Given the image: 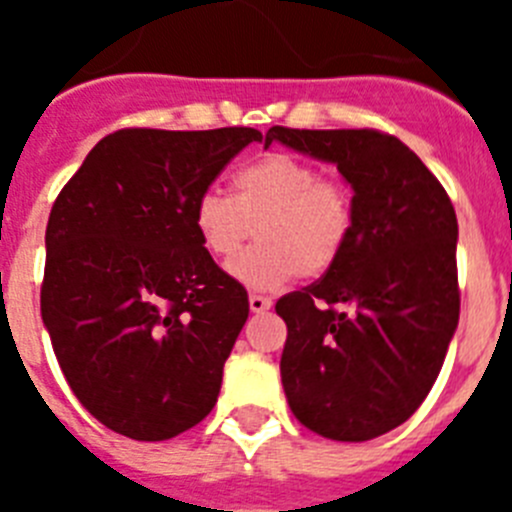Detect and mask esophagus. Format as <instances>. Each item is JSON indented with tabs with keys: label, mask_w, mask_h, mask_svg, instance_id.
I'll return each mask as SVG.
<instances>
[{
	"label": "esophagus",
	"mask_w": 512,
	"mask_h": 512,
	"mask_svg": "<svg viewBox=\"0 0 512 512\" xmlns=\"http://www.w3.org/2000/svg\"><path fill=\"white\" fill-rule=\"evenodd\" d=\"M248 305H251V312H266L271 307V297L251 295L248 297Z\"/></svg>",
	"instance_id": "esophagus-1"
}]
</instances>
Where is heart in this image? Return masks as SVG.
Here are the masks:
<instances>
[{"label":"heart","mask_w":512,"mask_h":512,"mask_svg":"<svg viewBox=\"0 0 512 512\" xmlns=\"http://www.w3.org/2000/svg\"><path fill=\"white\" fill-rule=\"evenodd\" d=\"M235 197L205 189L192 220L212 259L228 261L253 235L259 243L230 261L248 289H279L300 274L320 277L338 264L354 235V194L333 176L289 153H266L233 179Z\"/></svg>","instance_id":"heart-1"}]
</instances>
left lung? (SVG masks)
I'll return each mask as SVG.
<instances>
[{
  "label": "left lung",
  "instance_id": "obj_1",
  "mask_svg": "<svg viewBox=\"0 0 512 512\" xmlns=\"http://www.w3.org/2000/svg\"><path fill=\"white\" fill-rule=\"evenodd\" d=\"M282 143L336 164L354 189V235L338 264L277 302L282 384L305 428L369 441L431 392L459 323L456 212L428 166L379 130H295Z\"/></svg>",
  "mask_w": 512,
  "mask_h": 512
}]
</instances>
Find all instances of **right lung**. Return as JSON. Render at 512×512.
Here are the masks:
<instances>
[{
    "mask_svg": "<svg viewBox=\"0 0 512 512\" xmlns=\"http://www.w3.org/2000/svg\"><path fill=\"white\" fill-rule=\"evenodd\" d=\"M253 128H125L89 151L45 228L40 312L71 392L102 425L166 441L215 408L248 295L192 207Z\"/></svg>",
    "mask_w": 512,
    "mask_h": 512,
    "instance_id": "obj_1",
    "label": "right lung"
}]
</instances>
